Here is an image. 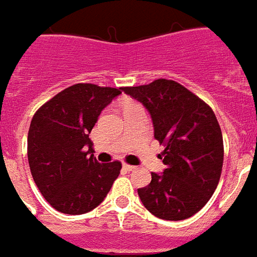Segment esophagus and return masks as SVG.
I'll use <instances>...</instances> for the list:
<instances>
[{"label": "esophagus", "mask_w": 257, "mask_h": 257, "mask_svg": "<svg viewBox=\"0 0 257 257\" xmlns=\"http://www.w3.org/2000/svg\"><path fill=\"white\" fill-rule=\"evenodd\" d=\"M123 168H124V170H127V171H134L137 167H134V166H130V164L124 163V164H123Z\"/></svg>", "instance_id": "esophagus-1"}]
</instances>
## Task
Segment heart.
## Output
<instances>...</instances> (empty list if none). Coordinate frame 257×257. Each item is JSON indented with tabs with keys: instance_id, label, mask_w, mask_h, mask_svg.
Here are the masks:
<instances>
[{
	"instance_id": "1",
	"label": "heart",
	"mask_w": 257,
	"mask_h": 257,
	"mask_svg": "<svg viewBox=\"0 0 257 257\" xmlns=\"http://www.w3.org/2000/svg\"><path fill=\"white\" fill-rule=\"evenodd\" d=\"M126 104H127V102H124V105H126Z\"/></svg>"
}]
</instances>
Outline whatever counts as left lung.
<instances>
[{"instance_id":"obj_1","label":"left lung","mask_w":257,"mask_h":257,"mask_svg":"<svg viewBox=\"0 0 257 257\" xmlns=\"http://www.w3.org/2000/svg\"><path fill=\"white\" fill-rule=\"evenodd\" d=\"M123 90L147 106L164 147L166 170L152 172L151 183L138 189L142 204L164 220L190 218L211 198L223 167V137L212 108L171 79Z\"/></svg>"}]
</instances>
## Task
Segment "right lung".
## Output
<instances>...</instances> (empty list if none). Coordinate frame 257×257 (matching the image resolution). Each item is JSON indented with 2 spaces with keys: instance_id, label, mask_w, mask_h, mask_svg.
<instances>
[{
  "instance_id": "1",
  "label": "right lung",
  "mask_w": 257,
  "mask_h": 257,
  "mask_svg": "<svg viewBox=\"0 0 257 257\" xmlns=\"http://www.w3.org/2000/svg\"><path fill=\"white\" fill-rule=\"evenodd\" d=\"M121 90L76 83L34 113L27 138L30 171L45 200L59 212L80 215L94 209L119 177L120 162L101 164L90 155L89 134L101 110Z\"/></svg>"
}]
</instances>
